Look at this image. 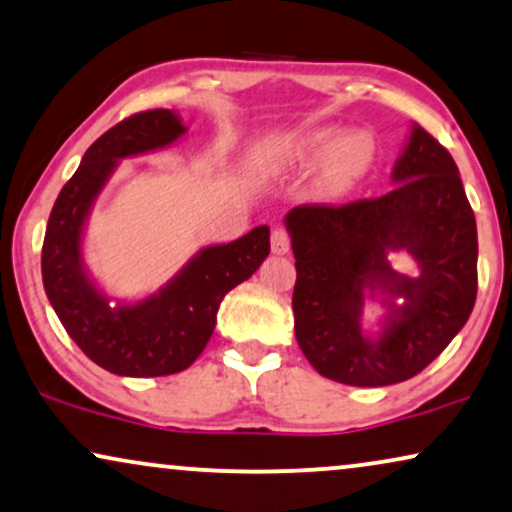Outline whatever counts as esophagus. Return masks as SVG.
Masks as SVG:
<instances>
[{"instance_id":"1","label":"esophagus","mask_w":512,"mask_h":512,"mask_svg":"<svg viewBox=\"0 0 512 512\" xmlns=\"http://www.w3.org/2000/svg\"><path fill=\"white\" fill-rule=\"evenodd\" d=\"M271 252L274 255H288L290 252V236L285 229L271 231Z\"/></svg>"}]
</instances>
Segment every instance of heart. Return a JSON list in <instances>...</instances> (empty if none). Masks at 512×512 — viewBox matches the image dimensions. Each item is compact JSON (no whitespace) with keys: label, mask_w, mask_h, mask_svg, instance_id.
<instances>
[{"label":"heart","mask_w":512,"mask_h":512,"mask_svg":"<svg viewBox=\"0 0 512 512\" xmlns=\"http://www.w3.org/2000/svg\"><path fill=\"white\" fill-rule=\"evenodd\" d=\"M323 156L318 168V189L325 196H339L356 185L377 156L374 135L365 128L339 133L337 126H311L285 135L262 149L260 163L267 170L309 166Z\"/></svg>","instance_id":"obj_1"}]
</instances>
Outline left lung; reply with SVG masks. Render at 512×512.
Segmentation results:
<instances>
[{
	"instance_id": "obj_1",
	"label": "left lung",
	"mask_w": 512,
	"mask_h": 512,
	"mask_svg": "<svg viewBox=\"0 0 512 512\" xmlns=\"http://www.w3.org/2000/svg\"><path fill=\"white\" fill-rule=\"evenodd\" d=\"M393 189L349 206L285 215L297 283L295 337L318 374L349 386H391L431 365L466 325L478 295V227L452 154L414 124ZM418 269L400 275L390 255ZM367 301L387 309L362 327Z\"/></svg>"
}]
</instances>
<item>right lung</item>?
Instances as JSON below:
<instances>
[{"label": "right lung", "instance_id": "right-lung-1", "mask_svg": "<svg viewBox=\"0 0 512 512\" xmlns=\"http://www.w3.org/2000/svg\"><path fill=\"white\" fill-rule=\"evenodd\" d=\"M187 133L173 109L133 114L86 149L51 210L42 248L46 297L60 323L95 365L119 377H166L187 370L206 349L224 295L260 269L269 227L227 245H208L138 302L102 292L84 264V231L102 187L121 159L170 147Z\"/></svg>", "mask_w": 512, "mask_h": 512}]
</instances>
